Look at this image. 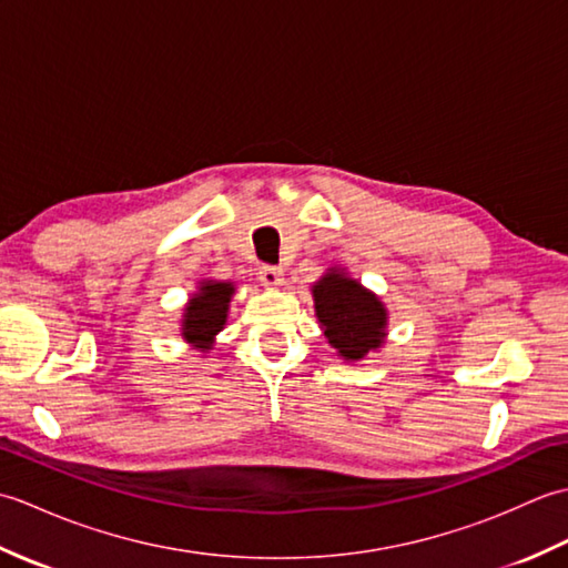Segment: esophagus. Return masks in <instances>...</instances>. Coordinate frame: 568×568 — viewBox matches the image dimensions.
<instances>
[{
    "label": "esophagus",
    "instance_id": "34e87169",
    "mask_svg": "<svg viewBox=\"0 0 568 568\" xmlns=\"http://www.w3.org/2000/svg\"><path fill=\"white\" fill-rule=\"evenodd\" d=\"M258 281L265 287H281L285 283V273H283V268H275V265H263V268L258 271Z\"/></svg>",
    "mask_w": 568,
    "mask_h": 568
}]
</instances>
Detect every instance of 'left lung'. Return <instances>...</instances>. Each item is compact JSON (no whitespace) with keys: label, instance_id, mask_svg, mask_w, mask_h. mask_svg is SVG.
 I'll return each instance as SVG.
<instances>
[{"label":"left lung","instance_id":"left-lung-1","mask_svg":"<svg viewBox=\"0 0 568 568\" xmlns=\"http://www.w3.org/2000/svg\"><path fill=\"white\" fill-rule=\"evenodd\" d=\"M312 300L320 329L346 364L364 361L388 339V307L346 268H327L312 285Z\"/></svg>","mask_w":568,"mask_h":568}]
</instances>
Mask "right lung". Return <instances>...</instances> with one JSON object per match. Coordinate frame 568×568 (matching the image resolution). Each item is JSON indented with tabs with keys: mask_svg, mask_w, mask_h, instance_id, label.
<instances>
[{
	"mask_svg": "<svg viewBox=\"0 0 568 568\" xmlns=\"http://www.w3.org/2000/svg\"><path fill=\"white\" fill-rule=\"evenodd\" d=\"M236 287L232 281H204L197 283V291L190 295L180 320V336L204 356L210 354L216 342V334L224 329L229 317V305Z\"/></svg>",
	"mask_w": 568,
	"mask_h": 568,
	"instance_id": "right-lung-1",
	"label": "right lung"
}]
</instances>
